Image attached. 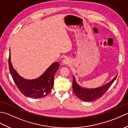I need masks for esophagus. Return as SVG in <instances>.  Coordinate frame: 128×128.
Masks as SVG:
<instances>
[{"mask_svg": "<svg viewBox=\"0 0 128 128\" xmlns=\"http://www.w3.org/2000/svg\"><path fill=\"white\" fill-rule=\"evenodd\" d=\"M63 64L64 65H68L70 64V60L69 58H65L63 60Z\"/></svg>", "mask_w": 128, "mask_h": 128, "instance_id": "esophagus-1", "label": "esophagus"}]
</instances>
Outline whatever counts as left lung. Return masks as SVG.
<instances>
[{
    "label": "left lung",
    "mask_w": 128,
    "mask_h": 128,
    "mask_svg": "<svg viewBox=\"0 0 128 128\" xmlns=\"http://www.w3.org/2000/svg\"><path fill=\"white\" fill-rule=\"evenodd\" d=\"M117 76V75L114 77L111 81L102 87L94 89H87L80 87L77 84L75 77L73 76L72 90L74 93L79 99L83 101L92 102L102 97L106 93V92L108 90L109 87L116 79Z\"/></svg>",
    "instance_id": "obj_1"
}]
</instances>
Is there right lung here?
<instances>
[{
	"mask_svg": "<svg viewBox=\"0 0 128 128\" xmlns=\"http://www.w3.org/2000/svg\"><path fill=\"white\" fill-rule=\"evenodd\" d=\"M8 66L14 82L23 95L31 98H41L46 96L51 92L54 84V74L59 69V65L56 62L39 78L34 80H26L20 76L14 69L11 63L10 50Z\"/></svg>",
	"mask_w": 128,
	"mask_h": 128,
	"instance_id": "obj_1",
	"label": "right lung"
}]
</instances>
